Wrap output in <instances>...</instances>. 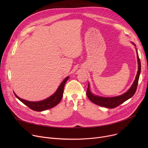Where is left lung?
I'll return each mask as SVG.
<instances>
[{"instance_id": "left-lung-1", "label": "left lung", "mask_w": 148, "mask_h": 148, "mask_svg": "<svg viewBox=\"0 0 148 148\" xmlns=\"http://www.w3.org/2000/svg\"><path fill=\"white\" fill-rule=\"evenodd\" d=\"M133 44L136 46V45L133 43ZM137 60H138V71L135 80L134 81V83L132 84V86L131 88L127 91L125 93H124L123 94L117 96V97H99L97 95H95L94 94H92V92H90V87H89V84L88 83V87L87 89V92H86V95L88 98L91 101L92 103H94V104L98 105L99 106H102L104 107H107L108 108H113L114 107H118L120 104H122L124 103L125 101L128 100L130 98L133 97L135 92L137 90V84H138V82L139 79V76L140 74L141 71V64H140V60L139 57H138V54L137 50Z\"/></svg>"}]
</instances>
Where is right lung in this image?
<instances>
[{"label": "right lung", "instance_id": "obj_1", "mask_svg": "<svg viewBox=\"0 0 148 148\" xmlns=\"http://www.w3.org/2000/svg\"><path fill=\"white\" fill-rule=\"evenodd\" d=\"M68 79H69V77H66V78L64 80V81L62 82V83L60 84V86H59L57 90L54 94H53L51 96H50L48 98L44 99L42 101H36V102L29 101L23 99L19 98L14 92V94L15 96L20 101H21L23 104H25L26 106H27L29 108H30V109L36 112L44 111L54 107V106H57L60 103V101L62 98V97H63V92H64L65 84L66 81L68 80Z\"/></svg>", "mask_w": 148, "mask_h": 148}]
</instances>
